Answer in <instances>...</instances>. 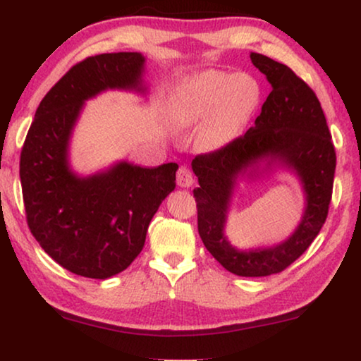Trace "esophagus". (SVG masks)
<instances>
[{
  "instance_id": "34e87169",
  "label": "esophagus",
  "mask_w": 361,
  "mask_h": 361,
  "mask_svg": "<svg viewBox=\"0 0 361 361\" xmlns=\"http://www.w3.org/2000/svg\"><path fill=\"white\" fill-rule=\"evenodd\" d=\"M176 179H177V185L179 187H190L193 182H195L192 171L187 168V166H180V168L177 169Z\"/></svg>"
}]
</instances>
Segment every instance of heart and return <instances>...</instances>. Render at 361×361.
Returning a JSON list of instances; mask_svg holds the SVG:
<instances>
[{
	"mask_svg": "<svg viewBox=\"0 0 361 361\" xmlns=\"http://www.w3.org/2000/svg\"><path fill=\"white\" fill-rule=\"evenodd\" d=\"M259 86L247 75L208 71L192 76L171 99V118L190 127L208 118L202 143L216 149L231 143L259 104Z\"/></svg>",
	"mask_w": 361,
	"mask_h": 361,
	"instance_id": "1",
	"label": "heart"
}]
</instances>
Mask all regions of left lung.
<instances>
[{
    "label": "left lung",
    "mask_w": 361,
    "mask_h": 361,
    "mask_svg": "<svg viewBox=\"0 0 361 361\" xmlns=\"http://www.w3.org/2000/svg\"><path fill=\"white\" fill-rule=\"evenodd\" d=\"M250 60L271 86L254 127L223 148L198 154L192 169L198 234L208 252L239 276H267L291 265L326 223L336 174V148L314 91L283 63L260 54ZM259 162L295 170L307 193V208L286 242L265 250L239 251L224 236V223L238 175H257Z\"/></svg>",
    "instance_id": "obj_1"
}]
</instances>
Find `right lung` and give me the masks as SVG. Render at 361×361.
<instances>
[{
  "label": "right lung",
  "instance_id": "add662e5",
  "mask_svg": "<svg viewBox=\"0 0 361 361\" xmlns=\"http://www.w3.org/2000/svg\"><path fill=\"white\" fill-rule=\"evenodd\" d=\"M145 56L118 51L87 56L42 99L20 151L25 218L40 247L73 274L106 280L142 252L151 218L176 187V163L142 168L118 163L78 177L68 142L82 104L106 90L143 91Z\"/></svg>",
  "mask_w": 361,
  "mask_h": 361
}]
</instances>
